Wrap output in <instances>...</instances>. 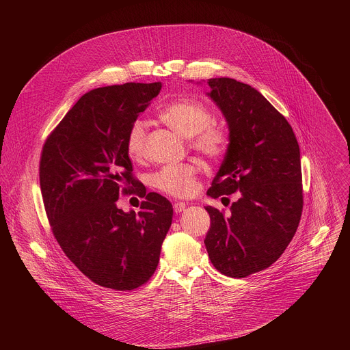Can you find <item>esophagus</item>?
Listing matches in <instances>:
<instances>
[{
    "label": "esophagus",
    "mask_w": 350,
    "mask_h": 350,
    "mask_svg": "<svg viewBox=\"0 0 350 350\" xmlns=\"http://www.w3.org/2000/svg\"><path fill=\"white\" fill-rule=\"evenodd\" d=\"M185 206H187L185 202H176V204L173 205V209H174L176 213H181V212L185 209Z\"/></svg>",
    "instance_id": "esophagus-1"
}]
</instances>
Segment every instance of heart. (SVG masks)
<instances>
[{
	"label": "heart",
	"instance_id": "heart-1",
	"mask_svg": "<svg viewBox=\"0 0 350 350\" xmlns=\"http://www.w3.org/2000/svg\"><path fill=\"white\" fill-rule=\"evenodd\" d=\"M159 119L180 135L189 138L193 151L209 159L221 158L228 148L227 131L212 123L213 115L202 103L193 99H178L159 112ZM146 148V130L141 120H135L126 137V149L131 158H141ZM199 167L195 163L166 165L151 176V184L158 191L185 198L196 191Z\"/></svg>",
	"mask_w": 350,
	"mask_h": 350
}]
</instances>
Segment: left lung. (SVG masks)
Here are the masks:
<instances>
[{"label":"left lung","mask_w":350,"mask_h":350,"mask_svg":"<svg viewBox=\"0 0 350 350\" xmlns=\"http://www.w3.org/2000/svg\"><path fill=\"white\" fill-rule=\"evenodd\" d=\"M230 144L208 195L239 192L230 215L206 206L205 246L221 274L243 278L271 266L286 249L304 209L301 152L288 120L254 87L209 79Z\"/></svg>","instance_id":"left-lung-1"}]
</instances>
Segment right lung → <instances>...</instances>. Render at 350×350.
Listing matches in <instances>:
<instances>
[{
	"instance_id": "add662e5",
	"label": "right lung",
	"mask_w": 350,
	"mask_h": 350,
	"mask_svg": "<svg viewBox=\"0 0 350 350\" xmlns=\"http://www.w3.org/2000/svg\"><path fill=\"white\" fill-rule=\"evenodd\" d=\"M161 88L126 83L88 91L42 145L40 188L53 234L69 260L105 288L148 282L172 224V204L146 192L126 149L130 126ZM126 193L144 198L138 214L117 208Z\"/></svg>"
}]
</instances>
